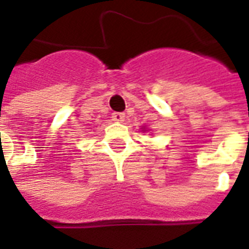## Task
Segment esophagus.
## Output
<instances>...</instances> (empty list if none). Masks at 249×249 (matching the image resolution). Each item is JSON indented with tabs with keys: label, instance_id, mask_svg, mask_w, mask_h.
<instances>
[{
	"label": "esophagus",
	"instance_id": "obj_1",
	"mask_svg": "<svg viewBox=\"0 0 249 249\" xmlns=\"http://www.w3.org/2000/svg\"><path fill=\"white\" fill-rule=\"evenodd\" d=\"M112 120H113L114 123H123L125 120V114L124 113H113L112 114Z\"/></svg>",
	"mask_w": 249,
	"mask_h": 249
}]
</instances>
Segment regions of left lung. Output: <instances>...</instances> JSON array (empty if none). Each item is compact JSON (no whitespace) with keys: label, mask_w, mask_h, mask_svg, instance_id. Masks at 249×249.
<instances>
[{"label":"left lung","mask_w":249,"mask_h":249,"mask_svg":"<svg viewBox=\"0 0 249 249\" xmlns=\"http://www.w3.org/2000/svg\"><path fill=\"white\" fill-rule=\"evenodd\" d=\"M141 129H142V132H145V130H146V128H141Z\"/></svg>","instance_id":"obj_1"}]
</instances>
